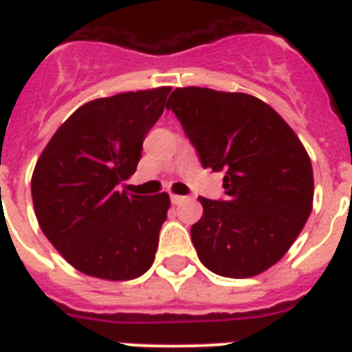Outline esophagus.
<instances>
[{"label": "esophagus", "mask_w": 352, "mask_h": 352, "mask_svg": "<svg viewBox=\"0 0 352 352\" xmlns=\"http://www.w3.org/2000/svg\"><path fill=\"white\" fill-rule=\"evenodd\" d=\"M186 201H190V197H184V195H171V203L173 204H182V203H186Z\"/></svg>", "instance_id": "34e87169"}]
</instances>
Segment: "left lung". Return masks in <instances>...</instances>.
<instances>
[{
    "mask_svg": "<svg viewBox=\"0 0 352 352\" xmlns=\"http://www.w3.org/2000/svg\"><path fill=\"white\" fill-rule=\"evenodd\" d=\"M175 113L204 168L225 171V201L199 197L203 217L192 243L204 267L252 278L287 254L312 210L309 153L292 127L256 96L177 87Z\"/></svg>",
    "mask_w": 352,
    "mask_h": 352,
    "instance_id": "left-lung-1",
    "label": "left lung"
}]
</instances>
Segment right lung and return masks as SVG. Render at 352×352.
Segmentation results:
<instances>
[{"label":"right lung","instance_id":"right-lung-1","mask_svg":"<svg viewBox=\"0 0 352 352\" xmlns=\"http://www.w3.org/2000/svg\"><path fill=\"white\" fill-rule=\"evenodd\" d=\"M170 91L87 102L58 127L36 162L30 192L38 225L80 272L127 281L153 265L170 195H133L117 186L137 170Z\"/></svg>","mask_w":352,"mask_h":352}]
</instances>
